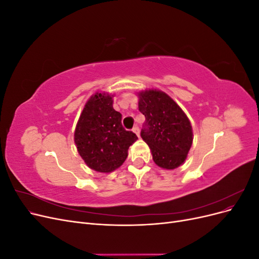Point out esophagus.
Returning <instances> with one entry per match:
<instances>
[{"label":"esophagus","instance_id":"obj_1","mask_svg":"<svg viewBox=\"0 0 259 259\" xmlns=\"http://www.w3.org/2000/svg\"><path fill=\"white\" fill-rule=\"evenodd\" d=\"M133 132H134L135 133V134L139 137V135H140V132H139V127L137 126V125H136V126L134 127V128H133Z\"/></svg>","mask_w":259,"mask_h":259}]
</instances>
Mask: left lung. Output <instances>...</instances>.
Segmentation results:
<instances>
[{
    "instance_id": "8db88e82",
    "label": "left lung",
    "mask_w": 259,
    "mask_h": 259,
    "mask_svg": "<svg viewBox=\"0 0 259 259\" xmlns=\"http://www.w3.org/2000/svg\"><path fill=\"white\" fill-rule=\"evenodd\" d=\"M138 94V108L146 117L142 138L151 150L156 165L174 169L186 161L193 133L191 123L173 98L159 90Z\"/></svg>"
}]
</instances>
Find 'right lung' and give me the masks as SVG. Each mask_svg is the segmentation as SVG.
<instances>
[{
  "label": "right lung",
  "mask_w": 259,
  "mask_h": 259,
  "mask_svg": "<svg viewBox=\"0 0 259 259\" xmlns=\"http://www.w3.org/2000/svg\"><path fill=\"white\" fill-rule=\"evenodd\" d=\"M114 95L95 93L86 101L74 131L77 152L90 168L111 173L128 155V148L138 139L122 126V114L113 109Z\"/></svg>",
  "instance_id": "obj_1"
}]
</instances>
